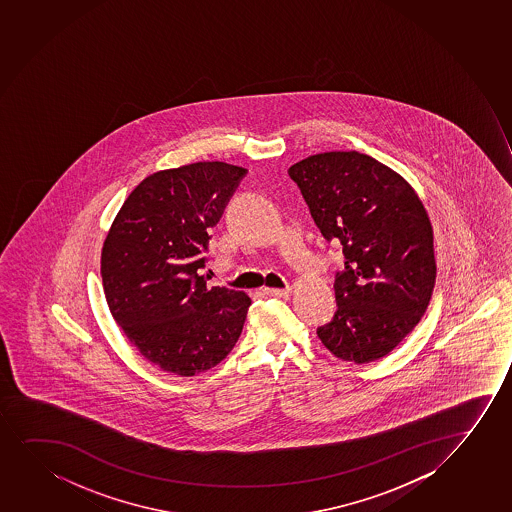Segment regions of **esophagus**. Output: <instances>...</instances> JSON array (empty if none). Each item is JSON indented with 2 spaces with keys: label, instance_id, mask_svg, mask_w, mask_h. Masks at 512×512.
Returning a JSON list of instances; mask_svg holds the SVG:
<instances>
[{
  "label": "esophagus",
  "instance_id": "1",
  "mask_svg": "<svg viewBox=\"0 0 512 512\" xmlns=\"http://www.w3.org/2000/svg\"><path fill=\"white\" fill-rule=\"evenodd\" d=\"M264 293L269 297H288L292 293V288H264Z\"/></svg>",
  "mask_w": 512,
  "mask_h": 512
}]
</instances>
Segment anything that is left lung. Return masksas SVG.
<instances>
[{"mask_svg": "<svg viewBox=\"0 0 512 512\" xmlns=\"http://www.w3.org/2000/svg\"><path fill=\"white\" fill-rule=\"evenodd\" d=\"M312 219L346 257L326 349L358 365L384 358L424 316L436 281L431 220L412 186L372 156L333 151L290 166Z\"/></svg>", "mask_w": 512, "mask_h": 512, "instance_id": "8db88e82", "label": "left lung"}]
</instances>
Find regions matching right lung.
Wrapping results in <instances>:
<instances>
[{
	"label": "right lung",
	"mask_w": 512,
	"mask_h": 512,
	"mask_svg": "<svg viewBox=\"0 0 512 512\" xmlns=\"http://www.w3.org/2000/svg\"><path fill=\"white\" fill-rule=\"evenodd\" d=\"M246 168L222 161L149 175L121 206L102 246L107 306L140 354L163 372L193 377L238 342L252 304L226 286L206 288L212 227Z\"/></svg>",
	"instance_id": "1"
}]
</instances>
